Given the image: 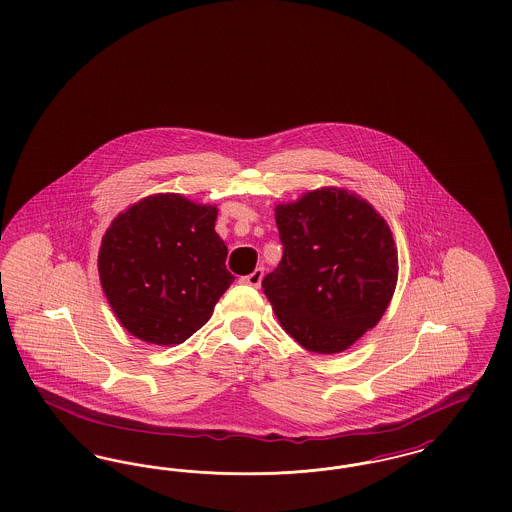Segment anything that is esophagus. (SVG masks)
Segmentation results:
<instances>
[{
  "mask_svg": "<svg viewBox=\"0 0 512 512\" xmlns=\"http://www.w3.org/2000/svg\"><path fill=\"white\" fill-rule=\"evenodd\" d=\"M263 276H265V268L257 266V268L251 272V274H247V276H244V278H240V282H242V284H246V286L261 287Z\"/></svg>",
  "mask_w": 512,
  "mask_h": 512,
  "instance_id": "34e87169",
  "label": "esophagus"
}]
</instances>
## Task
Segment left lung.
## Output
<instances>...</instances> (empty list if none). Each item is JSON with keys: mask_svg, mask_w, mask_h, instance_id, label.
<instances>
[{"mask_svg": "<svg viewBox=\"0 0 512 512\" xmlns=\"http://www.w3.org/2000/svg\"><path fill=\"white\" fill-rule=\"evenodd\" d=\"M284 246L263 278L280 326L308 352L339 354L375 328L398 282V251L387 221L360 194L308 190L274 207Z\"/></svg>", "mask_w": 512, "mask_h": 512, "instance_id": "1", "label": "left lung"}]
</instances>
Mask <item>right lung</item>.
<instances>
[{
  "instance_id": "right-lung-1",
  "label": "right lung",
  "mask_w": 512,
  "mask_h": 512,
  "mask_svg": "<svg viewBox=\"0 0 512 512\" xmlns=\"http://www.w3.org/2000/svg\"><path fill=\"white\" fill-rule=\"evenodd\" d=\"M217 205L160 192L129 205L110 223L99 249L106 301L137 339L181 345L211 318L234 282Z\"/></svg>"
}]
</instances>
